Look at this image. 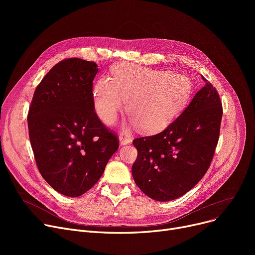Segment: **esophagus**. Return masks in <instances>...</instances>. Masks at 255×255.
<instances>
[{"label": "esophagus", "mask_w": 255, "mask_h": 255, "mask_svg": "<svg viewBox=\"0 0 255 255\" xmlns=\"http://www.w3.org/2000/svg\"><path fill=\"white\" fill-rule=\"evenodd\" d=\"M119 141H120L121 145H126V144L130 143L132 141V139H131V137L126 136L125 134H121L119 137Z\"/></svg>", "instance_id": "esophagus-1"}]
</instances>
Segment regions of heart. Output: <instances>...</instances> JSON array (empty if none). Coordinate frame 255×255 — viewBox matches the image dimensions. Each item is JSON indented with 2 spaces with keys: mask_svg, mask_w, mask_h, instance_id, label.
Segmentation results:
<instances>
[{
  "mask_svg": "<svg viewBox=\"0 0 255 255\" xmlns=\"http://www.w3.org/2000/svg\"><path fill=\"white\" fill-rule=\"evenodd\" d=\"M190 82L182 74L142 66L123 65L113 78L100 77L93 89L95 111L103 123L112 125L127 101L129 124L143 132L168 126L188 101Z\"/></svg>",
  "mask_w": 255,
  "mask_h": 255,
  "instance_id": "b5f03b06",
  "label": "heart"
}]
</instances>
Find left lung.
<instances>
[{"mask_svg": "<svg viewBox=\"0 0 255 255\" xmlns=\"http://www.w3.org/2000/svg\"><path fill=\"white\" fill-rule=\"evenodd\" d=\"M204 80L206 86L166 129L133 140L137 150L133 179L154 200L181 197L202 180L210 166L219 138L222 105L216 89Z\"/></svg>", "mask_w": 255, "mask_h": 255, "instance_id": "8db88e82", "label": "left lung"}]
</instances>
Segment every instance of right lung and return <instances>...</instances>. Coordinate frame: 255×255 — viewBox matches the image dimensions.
Wrapping results in <instances>:
<instances>
[{"mask_svg": "<svg viewBox=\"0 0 255 255\" xmlns=\"http://www.w3.org/2000/svg\"><path fill=\"white\" fill-rule=\"evenodd\" d=\"M97 67L78 58L61 61L36 88L29 110L37 167L53 189L69 197L90 190L119 148L117 135L95 113Z\"/></svg>", "mask_w": 255, "mask_h": 255, "instance_id": "1", "label": "right lung"}]
</instances>
